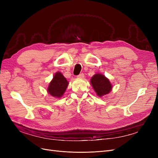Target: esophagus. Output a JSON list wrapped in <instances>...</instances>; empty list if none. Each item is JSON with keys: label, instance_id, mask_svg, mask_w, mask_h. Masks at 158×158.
Masks as SVG:
<instances>
[{"label": "esophagus", "instance_id": "esophagus-1", "mask_svg": "<svg viewBox=\"0 0 158 158\" xmlns=\"http://www.w3.org/2000/svg\"><path fill=\"white\" fill-rule=\"evenodd\" d=\"M78 78H80V79H83L84 78V74L83 73L80 74L78 76H77Z\"/></svg>", "mask_w": 158, "mask_h": 158}]
</instances>
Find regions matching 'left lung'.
Returning a JSON list of instances; mask_svg holds the SVG:
<instances>
[{"mask_svg":"<svg viewBox=\"0 0 158 158\" xmlns=\"http://www.w3.org/2000/svg\"><path fill=\"white\" fill-rule=\"evenodd\" d=\"M90 84L98 96L102 98L112 90V84L103 74L97 73L90 79Z\"/></svg>","mask_w":158,"mask_h":158,"instance_id":"left-lung-1","label":"left lung"}]
</instances>
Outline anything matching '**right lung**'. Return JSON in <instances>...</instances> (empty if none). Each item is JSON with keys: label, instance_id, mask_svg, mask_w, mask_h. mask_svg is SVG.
Wrapping results in <instances>:
<instances>
[{"label": "right lung", "instance_id": "add662e5", "mask_svg": "<svg viewBox=\"0 0 158 158\" xmlns=\"http://www.w3.org/2000/svg\"><path fill=\"white\" fill-rule=\"evenodd\" d=\"M69 82L60 72L56 73L47 87V92L51 96L60 98L69 85Z\"/></svg>", "mask_w": 158, "mask_h": 158}]
</instances>
